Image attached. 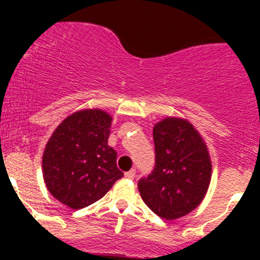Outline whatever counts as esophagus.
<instances>
[{
	"mask_svg": "<svg viewBox=\"0 0 260 260\" xmlns=\"http://www.w3.org/2000/svg\"><path fill=\"white\" fill-rule=\"evenodd\" d=\"M125 177H126V178H128V180H133V178H134V177H135V171H134V169L126 172Z\"/></svg>",
	"mask_w": 260,
	"mask_h": 260,
	"instance_id": "1",
	"label": "esophagus"
}]
</instances>
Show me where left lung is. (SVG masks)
Listing matches in <instances>:
<instances>
[{
	"label": "left lung",
	"instance_id": "1",
	"mask_svg": "<svg viewBox=\"0 0 260 260\" xmlns=\"http://www.w3.org/2000/svg\"><path fill=\"white\" fill-rule=\"evenodd\" d=\"M156 162L138 189L157 216L174 220L203 201L211 181L210 153L197 128L186 119L167 117L153 127Z\"/></svg>",
	"mask_w": 260,
	"mask_h": 260
}]
</instances>
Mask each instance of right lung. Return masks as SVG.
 Wrapping results in <instances>:
<instances>
[{
  "label": "right lung",
  "mask_w": 260,
  "mask_h": 260,
  "mask_svg": "<svg viewBox=\"0 0 260 260\" xmlns=\"http://www.w3.org/2000/svg\"><path fill=\"white\" fill-rule=\"evenodd\" d=\"M112 117L102 109H84L54 130L43 155V176L50 194L73 210L102 199L123 173L117 152L108 146Z\"/></svg>",
  "instance_id": "right-lung-1"
}]
</instances>
